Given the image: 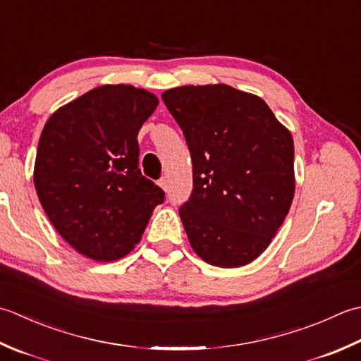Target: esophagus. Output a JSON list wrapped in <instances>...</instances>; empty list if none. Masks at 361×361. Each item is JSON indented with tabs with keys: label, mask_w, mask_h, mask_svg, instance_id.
Masks as SVG:
<instances>
[{
	"label": "esophagus",
	"mask_w": 361,
	"mask_h": 361,
	"mask_svg": "<svg viewBox=\"0 0 361 361\" xmlns=\"http://www.w3.org/2000/svg\"><path fill=\"white\" fill-rule=\"evenodd\" d=\"M159 185L166 191V190H168V180H166V178H160V179H159Z\"/></svg>",
	"instance_id": "obj_1"
}]
</instances>
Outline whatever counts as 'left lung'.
I'll list each match as a JSON object with an SVG mask.
<instances>
[{
    "label": "left lung",
    "instance_id": "obj_1",
    "mask_svg": "<svg viewBox=\"0 0 361 361\" xmlns=\"http://www.w3.org/2000/svg\"><path fill=\"white\" fill-rule=\"evenodd\" d=\"M193 161V190L179 209L195 252L213 267L255 260L288 215L294 145L262 98L226 84L161 93Z\"/></svg>",
    "mask_w": 361,
    "mask_h": 361
}]
</instances>
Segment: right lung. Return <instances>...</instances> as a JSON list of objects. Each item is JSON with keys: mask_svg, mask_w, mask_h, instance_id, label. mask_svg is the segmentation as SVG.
<instances>
[{"mask_svg": "<svg viewBox=\"0 0 361 361\" xmlns=\"http://www.w3.org/2000/svg\"><path fill=\"white\" fill-rule=\"evenodd\" d=\"M157 104L143 88L102 85L59 109L42 130L37 196L56 231L88 259L130 252L165 201L138 168V130Z\"/></svg>", "mask_w": 361, "mask_h": 361, "instance_id": "right-lung-1", "label": "right lung"}]
</instances>
